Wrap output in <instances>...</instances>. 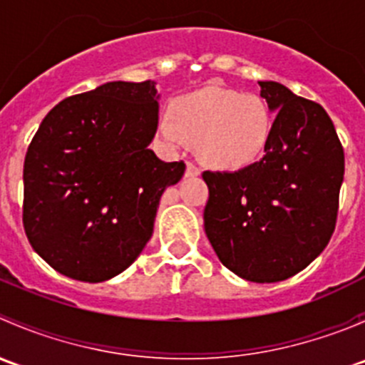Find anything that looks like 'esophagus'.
Here are the masks:
<instances>
[{
    "label": "esophagus",
    "mask_w": 365,
    "mask_h": 365,
    "mask_svg": "<svg viewBox=\"0 0 365 365\" xmlns=\"http://www.w3.org/2000/svg\"><path fill=\"white\" fill-rule=\"evenodd\" d=\"M200 168H197L194 162H187V169H185V176H189V178H194V176H200Z\"/></svg>",
    "instance_id": "34e87169"
}]
</instances>
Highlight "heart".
I'll return each mask as SVG.
<instances>
[{
	"mask_svg": "<svg viewBox=\"0 0 365 365\" xmlns=\"http://www.w3.org/2000/svg\"><path fill=\"white\" fill-rule=\"evenodd\" d=\"M274 132V114L259 95L231 88H201L176 98L171 118H162L157 134L165 148H182L194 139L205 164L217 169H240L256 162Z\"/></svg>",
	"mask_w": 365,
	"mask_h": 365,
	"instance_id": "heart-1",
	"label": "heart"
}]
</instances>
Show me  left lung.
<instances>
[{
	"instance_id": "8db88e82",
	"label": "left lung",
	"mask_w": 365,
	"mask_h": 365,
	"mask_svg": "<svg viewBox=\"0 0 365 365\" xmlns=\"http://www.w3.org/2000/svg\"><path fill=\"white\" fill-rule=\"evenodd\" d=\"M275 113L263 159L235 173L205 171V233L220 263L251 282H279L304 270L334 233L344 152L316 102L259 81Z\"/></svg>"
}]
</instances>
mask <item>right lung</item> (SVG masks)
<instances>
[{
    "label": "right lung",
    "instance_id": "add662e5",
    "mask_svg": "<svg viewBox=\"0 0 365 365\" xmlns=\"http://www.w3.org/2000/svg\"><path fill=\"white\" fill-rule=\"evenodd\" d=\"M159 98L153 81H113L65 98L40 123L24 159L23 224L60 274L108 281L152 238L162 192L185 171L148 148Z\"/></svg>",
    "mask_w": 365,
    "mask_h": 365
}]
</instances>
